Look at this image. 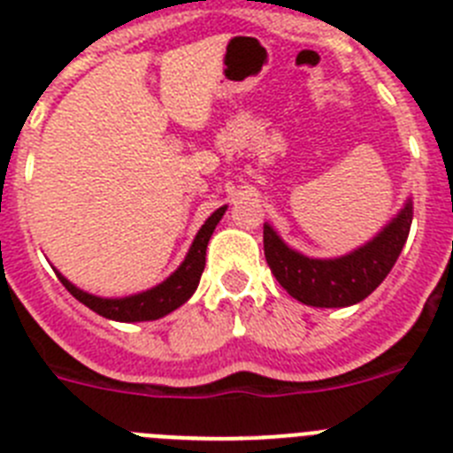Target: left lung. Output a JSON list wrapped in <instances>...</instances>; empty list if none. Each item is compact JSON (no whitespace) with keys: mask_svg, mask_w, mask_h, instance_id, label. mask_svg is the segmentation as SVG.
I'll return each instance as SVG.
<instances>
[{"mask_svg":"<svg viewBox=\"0 0 453 453\" xmlns=\"http://www.w3.org/2000/svg\"><path fill=\"white\" fill-rule=\"evenodd\" d=\"M411 222L413 202L408 199L397 218L386 224L381 234H376L367 245L326 261L308 258L290 250L270 224L263 226V247L272 274L290 297L306 306L342 308L363 302L381 286L406 245Z\"/></svg>","mask_w":453,"mask_h":453,"instance_id":"left-lung-1","label":"left lung"}]
</instances>
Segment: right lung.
<instances>
[{
	"mask_svg": "<svg viewBox=\"0 0 453 453\" xmlns=\"http://www.w3.org/2000/svg\"><path fill=\"white\" fill-rule=\"evenodd\" d=\"M226 206L218 208L211 218L203 222V226L199 229L197 238L192 242L190 251H188L186 261L179 265V270L174 274H170L163 283H158L156 288L145 292H138V295H131V297H118V299H104L95 297L90 292H83L81 288H77L74 283H70L61 272H56L58 279H61L63 286L67 288L72 297L79 299L81 303H86L90 311H95L97 315L108 319H115V322H150V319H158L163 315L177 311L181 303H186L192 297V292L197 290L199 279H202L203 265H206V247L208 240L213 235L215 226L222 219Z\"/></svg>",
	"mask_w": 453,
	"mask_h": 453,
	"instance_id": "add662e5",
	"label": "right lung"
}]
</instances>
